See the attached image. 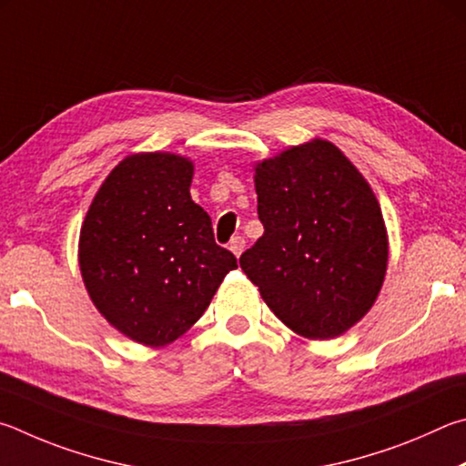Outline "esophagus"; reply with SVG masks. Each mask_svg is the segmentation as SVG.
Instances as JSON below:
<instances>
[{"label": "esophagus", "mask_w": 466, "mask_h": 466, "mask_svg": "<svg viewBox=\"0 0 466 466\" xmlns=\"http://www.w3.org/2000/svg\"><path fill=\"white\" fill-rule=\"evenodd\" d=\"M228 249L233 251V256H241L243 249H246V239L241 238V235H238V238H233L231 241H228Z\"/></svg>", "instance_id": "34e87169"}]
</instances>
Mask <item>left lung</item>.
<instances>
[{
    "label": "left lung",
    "instance_id": "1",
    "mask_svg": "<svg viewBox=\"0 0 466 466\" xmlns=\"http://www.w3.org/2000/svg\"><path fill=\"white\" fill-rule=\"evenodd\" d=\"M254 182L264 235L241 254V270L299 336H341L370 311L387 272V227L372 187L323 138L259 161Z\"/></svg>",
    "mask_w": 466,
    "mask_h": 466
}]
</instances>
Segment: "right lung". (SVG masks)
Segmentation results:
<instances>
[{
	"label": "right lung",
	"instance_id": "add662e5",
	"mask_svg": "<svg viewBox=\"0 0 466 466\" xmlns=\"http://www.w3.org/2000/svg\"><path fill=\"white\" fill-rule=\"evenodd\" d=\"M194 163L176 153L122 159L79 233V270L97 311L143 346H167L207 311L238 258L215 243L190 196Z\"/></svg>",
	"mask_w": 466,
	"mask_h": 466
}]
</instances>
